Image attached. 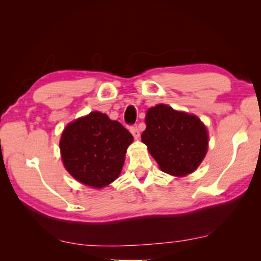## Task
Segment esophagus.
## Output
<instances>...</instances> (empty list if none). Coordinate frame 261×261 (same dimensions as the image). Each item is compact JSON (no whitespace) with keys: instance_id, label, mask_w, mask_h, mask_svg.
I'll use <instances>...</instances> for the list:
<instances>
[{"instance_id":"esophagus-1","label":"esophagus","mask_w":261,"mask_h":261,"mask_svg":"<svg viewBox=\"0 0 261 261\" xmlns=\"http://www.w3.org/2000/svg\"><path fill=\"white\" fill-rule=\"evenodd\" d=\"M130 132L132 134V136H134L136 139L137 138H139V136H140V131H139V129H138L137 127V125H134V126H130Z\"/></svg>"}]
</instances>
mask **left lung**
<instances>
[{
	"label": "left lung",
	"mask_w": 261,
	"mask_h": 261,
	"mask_svg": "<svg viewBox=\"0 0 261 261\" xmlns=\"http://www.w3.org/2000/svg\"><path fill=\"white\" fill-rule=\"evenodd\" d=\"M146 125L141 141L160 169L173 176L197 169L206 154L208 136L196 115L158 104L147 111Z\"/></svg>",
	"instance_id": "8db88e82"
}]
</instances>
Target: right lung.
Listing matches in <instances>:
<instances>
[{
    "instance_id": "1",
    "label": "right lung",
    "mask_w": 261,
    "mask_h": 261,
    "mask_svg": "<svg viewBox=\"0 0 261 261\" xmlns=\"http://www.w3.org/2000/svg\"><path fill=\"white\" fill-rule=\"evenodd\" d=\"M132 141L120 122L94 111L67 124L59 148L65 168L76 180L102 188L119 177Z\"/></svg>"
}]
</instances>
